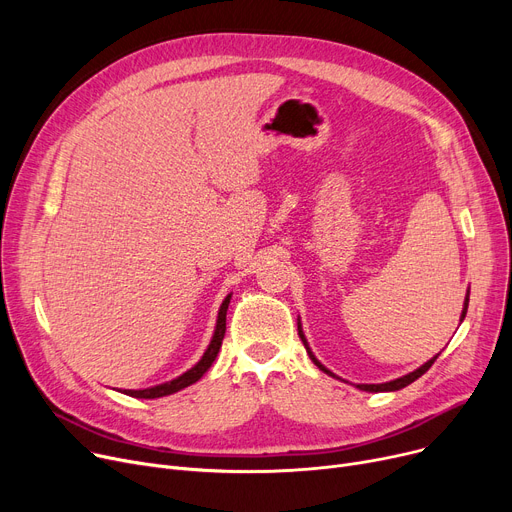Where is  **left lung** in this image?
Here are the masks:
<instances>
[{"mask_svg":"<svg viewBox=\"0 0 512 512\" xmlns=\"http://www.w3.org/2000/svg\"><path fill=\"white\" fill-rule=\"evenodd\" d=\"M467 307H469V290H467V294H465V303H463V313H461V321L465 319V315H467ZM299 336H301V340H303V344H305V348H307V353H309V357H311V361L324 371V373H328V375H332V378H336V380H340L336 373H332L328 367H324L321 365L319 361H317V357L313 355V351L309 348V342H307V338H305V334H303V328H301V319H299ZM440 355V353H438ZM438 355L436 357H432L429 359L427 363H423L421 367H417L415 371H411V373H407V375H402V378H396V380H390V382H384V384H357V388L359 390H363V392H396V390H400V388H405V386H409V384H413L417 378H421V375L434 365V361L438 359Z\"/></svg>","mask_w":512,"mask_h":512,"instance_id":"obj_1","label":"left lung"}]
</instances>
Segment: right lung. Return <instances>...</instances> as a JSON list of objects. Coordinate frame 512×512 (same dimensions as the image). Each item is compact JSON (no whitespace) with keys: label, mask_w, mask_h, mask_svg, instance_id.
Masks as SVG:
<instances>
[{"label":"right lung","mask_w":512,"mask_h":512,"mask_svg":"<svg viewBox=\"0 0 512 512\" xmlns=\"http://www.w3.org/2000/svg\"><path fill=\"white\" fill-rule=\"evenodd\" d=\"M230 299H232V292L228 294V297L220 305L218 319H215V330H213L209 346L205 348L203 357L191 369L184 371L182 375H178V378H174L170 382L157 384V386H151V388H143V390H124V394L134 396V398H161V396L174 394V392H178V390H182L186 386L199 382L203 375H205V371L211 367V363L215 361V357H218V353H220V346H222V340H224V334H226V311H228Z\"/></svg>","instance_id":"add662e5"}]
</instances>
